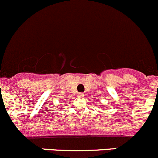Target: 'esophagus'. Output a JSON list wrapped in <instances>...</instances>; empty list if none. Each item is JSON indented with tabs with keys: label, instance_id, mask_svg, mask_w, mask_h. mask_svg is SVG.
I'll return each mask as SVG.
<instances>
[{
	"label": "esophagus",
	"instance_id": "obj_1",
	"mask_svg": "<svg viewBox=\"0 0 158 158\" xmlns=\"http://www.w3.org/2000/svg\"><path fill=\"white\" fill-rule=\"evenodd\" d=\"M78 96H79V97H82L84 96V94H82V93H80V94H78Z\"/></svg>",
	"mask_w": 158,
	"mask_h": 158
}]
</instances>
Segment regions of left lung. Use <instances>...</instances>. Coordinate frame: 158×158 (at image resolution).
Masks as SVG:
<instances>
[{"instance_id": "8db88e82", "label": "left lung", "mask_w": 158, "mask_h": 158, "mask_svg": "<svg viewBox=\"0 0 158 158\" xmlns=\"http://www.w3.org/2000/svg\"><path fill=\"white\" fill-rule=\"evenodd\" d=\"M101 107H103V106H101Z\"/></svg>"}]
</instances>
